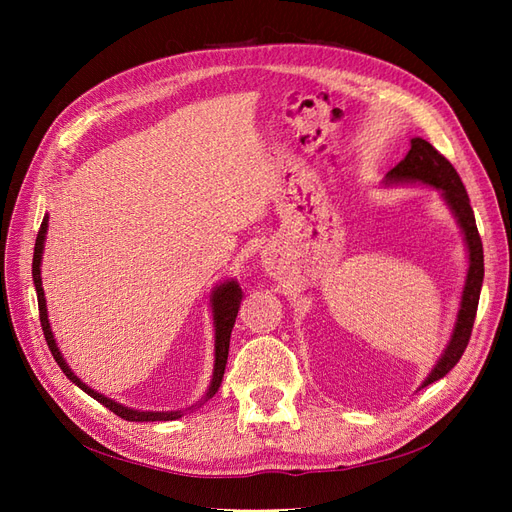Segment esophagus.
<instances>
[{
    "label": "esophagus",
    "mask_w": 512,
    "mask_h": 512,
    "mask_svg": "<svg viewBox=\"0 0 512 512\" xmlns=\"http://www.w3.org/2000/svg\"><path fill=\"white\" fill-rule=\"evenodd\" d=\"M265 269H267L271 275H280V273H282V262L275 260V258H269V260L265 262Z\"/></svg>",
    "instance_id": "34e87169"
}]
</instances>
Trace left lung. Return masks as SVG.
Masks as SVG:
<instances>
[{
	"label": "left lung",
	"mask_w": 512,
	"mask_h": 512,
	"mask_svg": "<svg viewBox=\"0 0 512 512\" xmlns=\"http://www.w3.org/2000/svg\"><path fill=\"white\" fill-rule=\"evenodd\" d=\"M382 183L384 185L418 183V185H427V188L440 190V196L446 203V207L455 215V220L461 228L463 241H466V247H468V273H466V284H463V292H461L455 327L442 356L436 361V365H433L423 384L418 386V389H423V386H429L431 382L444 378L448 371L459 363L463 350L468 348L472 324L476 318L480 288H483V277H485L483 243H480L468 192L463 188L457 170L436 147L429 145L425 138L421 136L412 138L406 158L386 173Z\"/></svg>",
	"instance_id": "8db88e82"
}]
</instances>
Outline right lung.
<instances>
[{"label":"right lung","instance_id":"add662e5","mask_svg":"<svg viewBox=\"0 0 512 512\" xmlns=\"http://www.w3.org/2000/svg\"><path fill=\"white\" fill-rule=\"evenodd\" d=\"M46 230H49V215H44V220L40 224L38 237H36V247H34V262H32V275H34V286H36V294H38V307H40V324L42 331L46 337V344H49V350L53 354V359L57 361V365L61 367V371L79 386L81 391H85L89 397H94L96 401L104 408H108L111 412H115L117 416H121L123 421H134V423H153V421H177V418L183 416V412L194 410L196 406H203L205 401H209L215 393H218L222 378H224V369H226V361H228V346H230V333L232 327H235V318L239 314V305L243 299L241 286L237 284V280H224L222 284L215 286L211 290V314H213V331H215V346H213V376L209 382V389L205 393V397L198 401L196 406H190L185 410H168V412H153V410H134L123 404H117L115 399L104 397L102 393L94 391L91 386H87L79 376L74 374L70 369V365L66 363L64 354L59 352L55 335L51 331V322H49V314H46V299H44V288H42V252H44V241H46Z\"/></svg>","mask_w":512,"mask_h":512}]
</instances>
